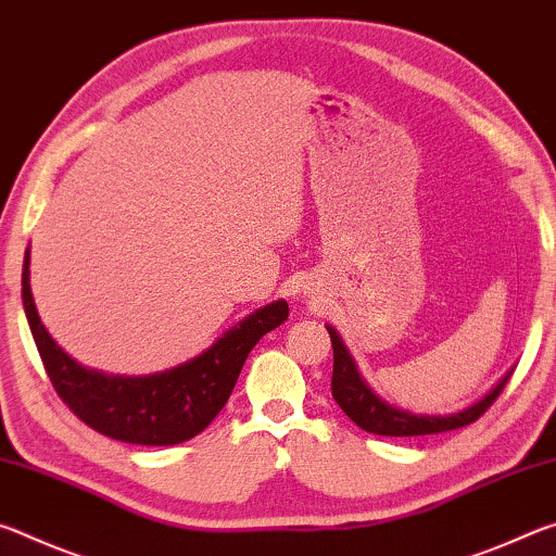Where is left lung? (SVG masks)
Wrapping results in <instances>:
<instances>
[{
  "label": "left lung",
  "mask_w": 556,
  "mask_h": 556,
  "mask_svg": "<svg viewBox=\"0 0 556 556\" xmlns=\"http://www.w3.org/2000/svg\"><path fill=\"white\" fill-rule=\"evenodd\" d=\"M326 328L333 345V378H331L333 400L357 427L370 431V434L425 437V434H441V431L468 427L470 421H476L497 400V394L503 392L505 382L510 380L513 375V370L505 372L485 397H481L460 412L444 414V417H441V414H412L407 409L392 407L390 402L378 397V394L368 388V382L361 378L353 355L348 353V348L341 341V336L336 333V328L333 326H326Z\"/></svg>",
  "instance_id": "obj_1"
}]
</instances>
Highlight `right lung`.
<instances>
[{
  "label": "right lung",
  "mask_w": 556,
  "mask_h": 556,
  "mask_svg": "<svg viewBox=\"0 0 556 556\" xmlns=\"http://www.w3.org/2000/svg\"><path fill=\"white\" fill-rule=\"evenodd\" d=\"M22 299L43 368L59 397L100 434L142 446H174L201 434L228 402L252 348L289 316L285 299L271 301L244 316L191 361L164 372L129 378L83 368L53 341L31 296L29 250L24 257Z\"/></svg>",
  "instance_id": "obj_1"
}]
</instances>
